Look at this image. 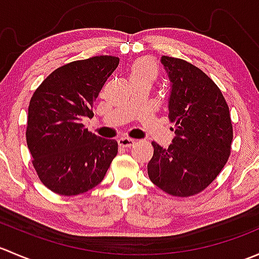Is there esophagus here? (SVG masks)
Returning <instances> with one entry per match:
<instances>
[{
  "label": "esophagus",
  "instance_id": "esophagus-1",
  "mask_svg": "<svg viewBox=\"0 0 259 259\" xmlns=\"http://www.w3.org/2000/svg\"><path fill=\"white\" fill-rule=\"evenodd\" d=\"M117 143H119V145L122 146V148H130V146H133L135 144V140L124 137V138H120V139H117Z\"/></svg>",
  "mask_w": 259,
  "mask_h": 259
}]
</instances>
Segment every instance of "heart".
I'll return each instance as SVG.
<instances>
[{
	"label": "heart",
	"instance_id": "obj_1",
	"mask_svg": "<svg viewBox=\"0 0 259 259\" xmlns=\"http://www.w3.org/2000/svg\"><path fill=\"white\" fill-rule=\"evenodd\" d=\"M158 76V65L149 57L138 59L130 67V80L148 79L153 81Z\"/></svg>",
	"mask_w": 259,
	"mask_h": 259
}]
</instances>
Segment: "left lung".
Masks as SVG:
<instances>
[{
  "label": "left lung",
  "mask_w": 259,
  "mask_h": 259,
  "mask_svg": "<svg viewBox=\"0 0 259 259\" xmlns=\"http://www.w3.org/2000/svg\"><path fill=\"white\" fill-rule=\"evenodd\" d=\"M171 82L169 120L176 134L168 149L151 143L148 176L163 192L190 197L218 177L231 155V113L223 94L205 72L190 62L161 56Z\"/></svg>",
  "instance_id": "left-lung-1"
}]
</instances>
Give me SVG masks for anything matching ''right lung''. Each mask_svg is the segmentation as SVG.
Listing matches in <instances>:
<instances>
[{
	"mask_svg": "<svg viewBox=\"0 0 259 259\" xmlns=\"http://www.w3.org/2000/svg\"><path fill=\"white\" fill-rule=\"evenodd\" d=\"M119 57L94 56L59 67L41 82L28 105L26 142L45 187L61 195L93 189L117 154V142L89 132L94 101Z\"/></svg>",
	"mask_w": 259,
	"mask_h": 259,
	"instance_id": "add662e5",
	"label": "right lung"
}]
</instances>
